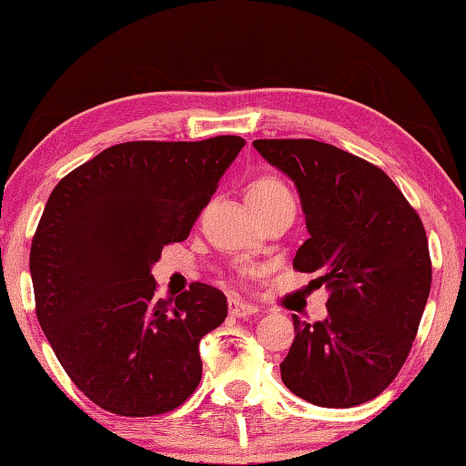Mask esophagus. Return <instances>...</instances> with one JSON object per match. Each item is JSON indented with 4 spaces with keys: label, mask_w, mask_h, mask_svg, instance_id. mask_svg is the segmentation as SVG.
I'll return each mask as SVG.
<instances>
[{
    "label": "esophagus",
    "mask_w": 466,
    "mask_h": 466,
    "mask_svg": "<svg viewBox=\"0 0 466 466\" xmlns=\"http://www.w3.org/2000/svg\"><path fill=\"white\" fill-rule=\"evenodd\" d=\"M228 311H231V316H235V318H246V316L257 314L258 308L257 305L246 303V301H241V299L233 297L231 301H228Z\"/></svg>",
    "instance_id": "34e87169"
}]
</instances>
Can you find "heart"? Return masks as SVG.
Segmentation results:
<instances>
[{"mask_svg":"<svg viewBox=\"0 0 466 466\" xmlns=\"http://www.w3.org/2000/svg\"><path fill=\"white\" fill-rule=\"evenodd\" d=\"M284 199H292V195L286 182L276 174H260L248 184V203L252 209L273 206Z\"/></svg>","mask_w":466,"mask_h":466,"instance_id":"b5f03b06","label":"heart"}]
</instances>
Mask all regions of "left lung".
<instances>
[{
    "instance_id": "8db88e82",
    "label": "left lung",
    "mask_w": 466,
    "mask_h": 466,
    "mask_svg": "<svg viewBox=\"0 0 466 466\" xmlns=\"http://www.w3.org/2000/svg\"><path fill=\"white\" fill-rule=\"evenodd\" d=\"M301 195L309 238L292 260L327 286L329 316L295 322L279 371L320 407H354L386 390L418 335L432 265L422 220L378 165L316 139H257Z\"/></svg>"
}]
</instances>
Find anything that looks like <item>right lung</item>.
Returning a JSON list of instances; mask_svg holds the SVG:
<instances>
[{"instance_id":"right-lung-1","label":"right lung","mask_w":466,"mask_h":466,"mask_svg":"<svg viewBox=\"0 0 466 466\" xmlns=\"http://www.w3.org/2000/svg\"><path fill=\"white\" fill-rule=\"evenodd\" d=\"M241 148L238 136L116 144L50 193L29 252L35 316L101 410L158 416L199 386V341L225 322L227 297L193 282L157 299L150 265L188 238Z\"/></svg>"}]
</instances>
